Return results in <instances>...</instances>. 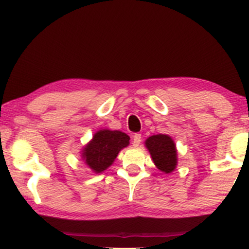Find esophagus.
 Returning a JSON list of instances; mask_svg holds the SVG:
<instances>
[{
  "mask_svg": "<svg viewBox=\"0 0 249 249\" xmlns=\"http://www.w3.org/2000/svg\"><path fill=\"white\" fill-rule=\"evenodd\" d=\"M142 142V135L141 134H135L134 137H132V144L134 146H138Z\"/></svg>",
  "mask_w": 249,
  "mask_h": 249,
  "instance_id": "34e87169",
  "label": "esophagus"
}]
</instances>
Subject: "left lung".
I'll return each mask as SVG.
<instances>
[{"label":"left lung","mask_w":249,"mask_h":249,"mask_svg":"<svg viewBox=\"0 0 249 249\" xmlns=\"http://www.w3.org/2000/svg\"><path fill=\"white\" fill-rule=\"evenodd\" d=\"M145 146L149 151L156 168L162 172L170 173L175 171L178 156L175 142L168 135H154L145 141Z\"/></svg>","instance_id":"obj_1"}]
</instances>
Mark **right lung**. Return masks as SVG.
<instances>
[{
    "label": "right lung",
    "instance_id": "1",
    "mask_svg": "<svg viewBox=\"0 0 249 249\" xmlns=\"http://www.w3.org/2000/svg\"><path fill=\"white\" fill-rule=\"evenodd\" d=\"M130 137L119 130L102 129L83 148V160L95 173H101L114 162L119 152L129 145Z\"/></svg>",
    "mask_w": 249,
    "mask_h": 249
}]
</instances>
